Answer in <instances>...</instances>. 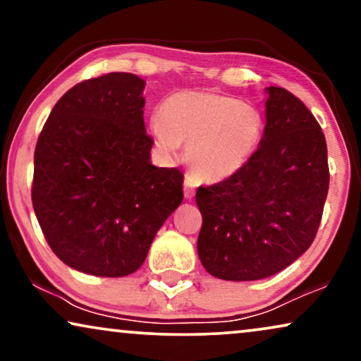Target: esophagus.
<instances>
[{"label":"esophagus","mask_w":361,"mask_h":361,"mask_svg":"<svg viewBox=\"0 0 361 361\" xmlns=\"http://www.w3.org/2000/svg\"><path fill=\"white\" fill-rule=\"evenodd\" d=\"M195 187H197V184H195L194 177L185 176V180H184V195H185V199H192V197L195 195Z\"/></svg>","instance_id":"34e87169"}]
</instances>
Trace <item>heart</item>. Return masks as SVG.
<instances>
[{"mask_svg":"<svg viewBox=\"0 0 361 361\" xmlns=\"http://www.w3.org/2000/svg\"><path fill=\"white\" fill-rule=\"evenodd\" d=\"M149 128L164 154L174 156L184 142L187 164L197 179L220 182L238 174L255 156L263 118L236 98L184 90L166 98Z\"/></svg>","mask_w":361,"mask_h":361,"instance_id":"b5f03b06","label":"heart"}]
</instances>
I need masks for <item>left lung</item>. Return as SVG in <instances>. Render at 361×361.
Returning <instances> with one entry per match:
<instances>
[{"mask_svg": "<svg viewBox=\"0 0 361 361\" xmlns=\"http://www.w3.org/2000/svg\"><path fill=\"white\" fill-rule=\"evenodd\" d=\"M266 125L251 161L230 179L199 187L197 240L207 273L225 281L269 278L312 245L329 192L327 145L293 93L266 88Z\"/></svg>", "mask_w": 361, "mask_h": 361, "instance_id": "1", "label": "left lung"}]
</instances>
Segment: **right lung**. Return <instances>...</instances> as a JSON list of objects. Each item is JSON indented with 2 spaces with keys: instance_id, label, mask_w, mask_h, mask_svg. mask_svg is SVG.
Listing matches in <instances>:
<instances>
[{
  "instance_id": "add662e5",
  "label": "right lung",
  "mask_w": 361,
  "mask_h": 361,
  "mask_svg": "<svg viewBox=\"0 0 361 361\" xmlns=\"http://www.w3.org/2000/svg\"><path fill=\"white\" fill-rule=\"evenodd\" d=\"M145 85L125 72L77 83L37 140L34 214L57 258L80 273H135L184 199L182 172L151 162Z\"/></svg>"
}]
</instances>
